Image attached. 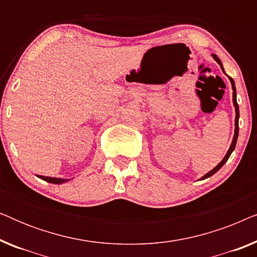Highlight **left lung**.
I'll use <instances>...</instances> for the list:
<instances>
[{
  "label": "left lung",
  "mask_w": 257,
  "mask_h": 257,
  "mask_svg": "<svg viewBox=\"0 0 257 257\" xmlns=\"http://www.w3.org/2000/svg\"><path fill=\"white\" fill-rule=\"evenodd\" d=\"M213 58L215 59V61H216L217 63H219V64L221 65V68H222V70H223V66H222V64H221L220 59L217 58V56H216V55H213ZM229 79H230L231 86H233V103H234V106H235V112H236V117H235V135H234V138H233V143H231L229 150H228L226 157L223 158L222 161H221V163H220L219 165H217V166H216L215 168H213L212 171L208 172V173H207V174L205 175V177H202L201 179H207V178L212 177L213 174H215L216 172L219 171L220 168L222 167L223 165L227 163L228 158L230 157L231 152H233L234 149H235V145H236V140H237V137H238V115H240V113H238V105H237V101H236V89H235V83H234V80H233V78H231V77H229Z\"/></svg>",
  "instance_id": "8db88e82"
}]
</instances>
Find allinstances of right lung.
<instances>
[{"label":"right lung","instance_id":"add662e5","mask_svg":"<svg viewBox=\"0 0 257 257\" xmlns=\"http://www.w3.org/2000/svg\"><path fill=\"white\" fill-rule=\"evenodd\" d=\"M38 178H41L42 180H45L48 182H50V184H62V182H65L68 180H65V179H58V178H50V177H43V175H37Z\"/></svg>","mask_w":257,"mask_h":257}]
</instances>
